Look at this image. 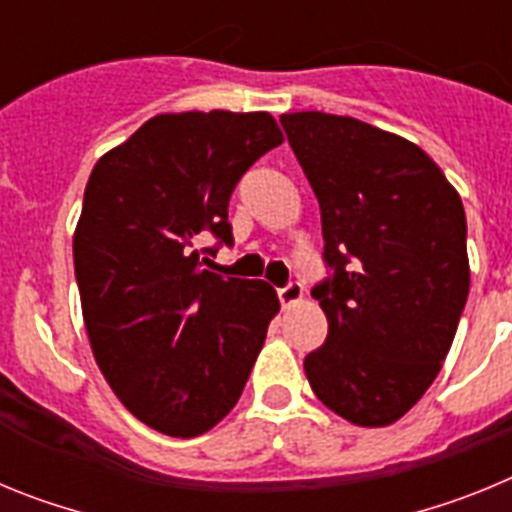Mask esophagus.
Instances as JSON below:
<instances>
[{
  "label": "esophagus",
  "instance_id": "1",
  "mask_svg": "<svg viewBox=\"0 0 512 512\" xmlns=\"http://www.w3.org/2000/svg\"><path fill=\"white\" fill-rule=\"evenodd\" d=\"M302 295H305L302 284L300 282H289L287 287L279 289V302H282L284 307H292V305H297V302H302Z\"/></svg>",
  "mask_w": 512,
  "mask_h": 512
}]
</instances>
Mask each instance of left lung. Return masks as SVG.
Masks as SVG:
<instances>
[{"label":"left lung","mask_w":512,"mask_h":512,"mask_svg":"<svg viewBox=\"0 0 512 512\" xmlns=\"http://www.w3.org/2000/svg\"><path fill=\"white\" fill-rule=\"evenodd\" d=\"M323 223L333 279L312 289L328 338L305 356L325 408L359 428L400 420L441 372L469 295L467 217L415 143L356 117H279Z\"/></svg>","instance_id":"1"}]
</instances>
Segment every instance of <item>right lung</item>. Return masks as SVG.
Returning <instances> with one entry per match:
<instances>
[{"label": "right lung", "instance_id": "1", "mask_svg": "<svg viewBox=\"0 0 512 512\" xmlns=\"http://www.w3.org/2000/svg\"><path fill=\"white\" fill-rule=\"evenodd\" d=\"M282 140L269 112H164L94 164L74 230L81 315L99 372L153 431L202 436L246 387L279 297L202 269L197 243L233 241L230 194Z\"/></svg>", "mask_w": 512, "mask_h": 512}]
</instances>
